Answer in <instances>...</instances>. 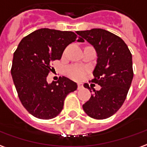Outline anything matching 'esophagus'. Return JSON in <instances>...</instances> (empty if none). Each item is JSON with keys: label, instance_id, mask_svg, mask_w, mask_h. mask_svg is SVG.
Segmentation results:
<instances>
[{"label": "esophagus", "instance_id": "34e87169", "mask_svg": "<svg viewBox=\"0 0 147 147\" xmlns=\"http://www.w3.org/2000/svg\"><path fill=\"white\" fill-rule=\"evenodd\" d=\"M83 88V83H78V90H81Z\"/></svg>", "mask_w": 147, "mask_h": 147}]
</instances>
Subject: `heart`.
Here are the masks:
<instances>
[{"mask_svg": "<svg viewBox=\"0 0 147 147\" xmlns=\"http://www.w3.org/2000/svg\"><path fill=\"white\" fill-rule=\"evenodd\" d=\"M67 75L73 80H81L86 75V69L79 66H71L67 69Z\"/></svg>", "mask_w": 147, "mask_h": 147, "instance_id": "b5f03b06", "label": "heart"}]
</instances>
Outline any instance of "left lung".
Returning <instances> with one entry per match:
<instances>
[{"instance_id":"1","label":"left lung","mask_w":147,"mask_h":147,"mask_svg":"<svg viewBox=\"0 0 147 147\" xmlns=\"http://www.w3.org/2000/svg\"><path fill=\"white\" fill-rule=\"evenodd\" d=\"M76 33L95 49L98 59L91 82L101 86L83 104V110L94 119H106L116 113L126 99L134 75L132 56L126 43L108 30L94 28ZM84 87L90 90L87 83Z\"/></svg>"}]
</instances>
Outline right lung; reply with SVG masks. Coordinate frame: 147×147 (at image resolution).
I'll return each instance as SVG.
<instances>
[{"mask_svg": "<svg viewBox=\"0 0 147 147\" xmlns=\"http://www.w3.org/2000/svg\"><path fill=\"white\" fill-rule=\"evenodd\" d=\"M83 42L72 31L42 28L24 37L13 54L11 74L22 105L29 113L42 120L53 119L64 107L65 98L77 89L67 77L47 83L53 69L52 62L60 60L67 45Z\"/></svg>", "mask_w": 147, "mask_h": 147, "instance_id": "1", "label": "right lung"}]
</instances>
